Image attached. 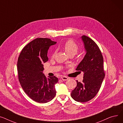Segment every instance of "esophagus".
<instances>
[{
	"label": "esophagus",
	"instance_id": "obj_1",
	"mask_svg": "<svg viewBox=\"0 0 123 123\" xmlns=\"http://www.w3.org/2000/svg\"><path fill=\"white\" fill-rule=\"evenodd\" d=\"M61 78L63 80H68V78L66 76H62Z\"/></svg>",
	"mask_w": 123,
	"mask_h": 123
}]
</instances>
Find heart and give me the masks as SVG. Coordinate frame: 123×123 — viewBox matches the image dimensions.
I'll return each mask as SVG.
<instances>
[{
	"mask_svg": "<svg viewBox=\"0 0 123 123\" xmlns=\"http://www.w3.org/2000/svg\"><path fill=\"white\" fill-rule=\"evenodd\" d=\"M62 48L64 49L68 55L72 54L75 55L79 49L78 46L73 40H68L62 46ZM55 53V52L53 54V56L54 55Z\"/></svg>",
	"mask_w": 123,
	"mask_h": 123,
	"instance_id": "1",
	"label": "heart"
}]
</instances>
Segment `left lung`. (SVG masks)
Masks as SVG:
<instances>
[{
  "label": "left lung",
  "instance_id": "obj_1",
  "mask_svg": "<svg viewBox=\"0 0 123 123\" xmlns=\"http://www.w3.org/2000/svg\"><path fill=\"white\" fill-rule=\"evenodd\" d=\"M81 39L86 53L79 63L76 70L84 73L82 82L76 80L77 86L71 96L76 101L85 102L91 100L98 92L105 77L103 57L96 43L85 35Z\"/></svg>",
  "mask_w": 123,
  "mask_h": 123
}]
</instances>
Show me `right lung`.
Segmentation results:
<instances>
[{"instance_id":"add662e5","label":"right lung","mask_w":123,"mask_h":123,"mask_svg":"<svg viewBox=\"0 0 123 123\" xmlns=\"http://www.w3.org/2000/svg\"><path fill=\"white\" fill-rule=\"evenodd\" d=\"M56 43L48 38H36L22 49L18 57L20 83L28 96L38 103H47L56 94L55 85L58 78L55 76L47 78L43 73V63L48 61V50Z\"/></svg>"}]
</instances>
